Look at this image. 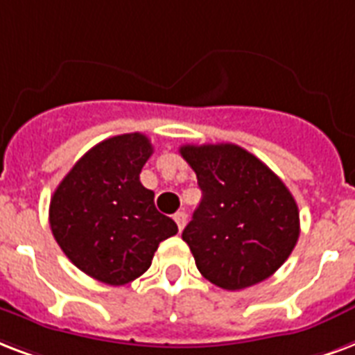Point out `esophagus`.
Returning a JSON list of instances; mask_svg holds the SVG:
<instances>
[{"instance_id": "1", "label": "esophagus", "mask_w": 355, "mask_h": 355, "mask_svg": "<svg viewBox=\"0 0 355 355\" xmlns=\"http://www.w3.org/2000/svg\"><path fill=\"white\" fill-rule=\"evenodd\" d=\"M174 220H175V224H178V227H180V232H181V230H183V227H185V224H187V213H183V211H178V213L174 215Z\"/></svg>"}]
</instances>
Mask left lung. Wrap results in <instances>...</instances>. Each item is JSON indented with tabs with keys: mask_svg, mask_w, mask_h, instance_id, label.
<instances>
[{
	"mask_svg": "<svg viewBox=\"0 0 355 355\" xmlns=\"http://www.w3.org/2000/svg\"><path fill=\"white\" fill-rule=\"evenodd\" d=\"M202 202L183 230L202 276L226 291L270 277L300 235L295 198L263 161L237 144L180 148Z\"/></svg>",
	"mask_w": 355,
	"mask_h": 355,
	"instance_id": "1",
	"label": "left lung"
}]
</instances>
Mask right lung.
Returning a JSON list of instances; mask_svg holds the SVG:
<instances>
[{
    "label": "right lung",
    "instance_id": "obj_1",
    "mask_svg": "<svg viewBox=\"0 0 355 355\" xmlns=\"http://www.w3.org/2000/svg\"><path fill=\"white\" fill-rule=\"evenodd\" d=\"M153 146L146 135L125 133L90 148L55 189L49 226L79 270L107 285H125L150 268L155 250L178 233L159 213L140 170Z\"/></svg>",
    "mask_w": 355,
    "mask_h": 355
}]
</instances>
